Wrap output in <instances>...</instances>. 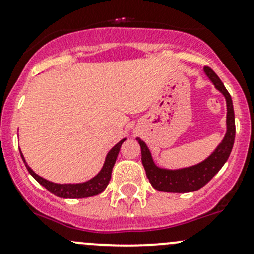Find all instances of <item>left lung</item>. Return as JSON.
<instances>
[{
    "instance_id": "8db88e82",
    "label": "left lung",
    "mask_w": 254,
    "mask_h": 254,
    "mask_svg": "<svg viewBox=\"0 0 254 254\" xmlns=\"http://www.w3.org/2000/svg\"><path fill=\"white\" fill-rule=\"evenodd\" d=\"M204 71L207 77L211 79L217 89L221 92L226 98L227 104V132L225 135L222 142L217 146L216 150L199 165L193 167L183 168V170L170 171L158 168L153 163L151 153L148 151L146 143L142 140L137 139L141 147V161L142 166L146 171L148 181L152 184L155 189L160 191H167V193H189V191H195L204 187L210 179L212 178L220 170L225 162L229 158L231 153L232 147L235 142V134H236V127H235V113L234 106H232V99L227 89L225 88L224 83L219 76L209 67L205 66Z\"/></svg>"
}]
</instances>
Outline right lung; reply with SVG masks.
Here are the masks:
<instances>
[{
	"mask_svg": "<svg viewBox=\"0 0 254 254\" xmlns=\"http://www.w3.org/2000/svg\"><path fill=\"white\" fill-rule=\"evenodd\" d=\"M127 139H123L122 141H119L114 147L112 148L108 152L106 158V162H104L103 168L101 170V172L98 173L94 178L89 179L88 182H84V183H78V184H56L53 182H49L47 179L42 178L38 175H35L32 170L29 168V166L25 163L24 157L22 156L23 161L25 163V167H27L28 172L30 173L37 182H39L43 187L48 189L50 193H53L54 195L59 196V198H68V199H79V198H88V196L97 195V194L102 193L104 189L108 186L109 181H111L112 177V170L114 167V163L117 161L118 153L120 151V146Z\"/></svg>",
	"mask_w": 254,
	"mask_h": 254,
	"instance_id": "add662e5",
	"label": "right lung"
}]
</instances>
